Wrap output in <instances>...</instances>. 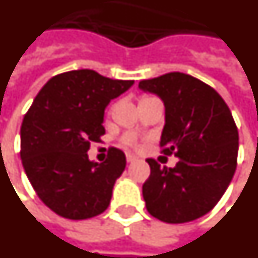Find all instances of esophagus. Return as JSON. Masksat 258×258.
Listing matches in <instances>:
<instances>
[{
  "label": "esophagus",
  "mask_w": 258,
  "mask_h": 258,
  "mask_svg": "<svg viewBox=\"0 0 258 258\" xmlns=\"http://www.w3.org/2000/svg\"><path fill=\"white\" fill-rule=\"evenodd\" d=\"M135 160H137L135 156H133V154H127V163H134Z\"/></svg>",
  "instance_id": "obj_1"
}]
</instances>
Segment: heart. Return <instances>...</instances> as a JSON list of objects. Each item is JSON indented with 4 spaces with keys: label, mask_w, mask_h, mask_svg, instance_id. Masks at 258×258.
I'll list each match as a JSON object with an SVG mask.
<instances>
[{
    "label": "heart",
    "mask_w": 258,
    "mask_h": 258,
    "mask_svg": "<svg viewBox=\"0 0 258 258\" xmlns=\"http://www.w3.org/2000/svg\"><path fill=\"white\" fill-rule=\"evenodd\" d=\"M145 98H146V97H145ZM124 142L127 145H133L134 144V138H133V137H125V138H124Z\"/></svg>",
    "instance_id": "obj_1"
}]
</instances>
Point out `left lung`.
Here are the masks:
<instances>
[{"instance_id": "left-lung-1", "label": "left lung", "mask_w": 258, "mask_h": 258, "mask_svg": "<svg viewBox=\"0 0 258 258\" xmlns=\"http://www.w3.org/2000/svg\"><path fill=\"white\" fill-rule=\"evenodd\" d=\"M139 87L164 101L160 148L179 157L173 168L146 160V209L165 223L196 220L216 207L235 173L239 135L230 108L213 87L182 72L141 81Z\"/></svg>"}]
</instances>
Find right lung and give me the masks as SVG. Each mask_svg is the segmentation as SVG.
<instances>
[{"mask_svg":"<svg viewBox=\"0 0 258 258\" xmlns=\"http://www.w3.org/2000/svg\"><path fill=\"white\" fill-rule=\"evenodd\" d=\"M134 85L109 79L93 70L58 74L47 81L24 114L20 157L41 201L58 216L85 220L109 207L125 154L109 148L104 163L89 160L87 150L105 134L104 110Z\"/></svg>","mask_w":258,"mask_h":258,"instance_id":"add662e5","label":"right lung"}]
</instances>
